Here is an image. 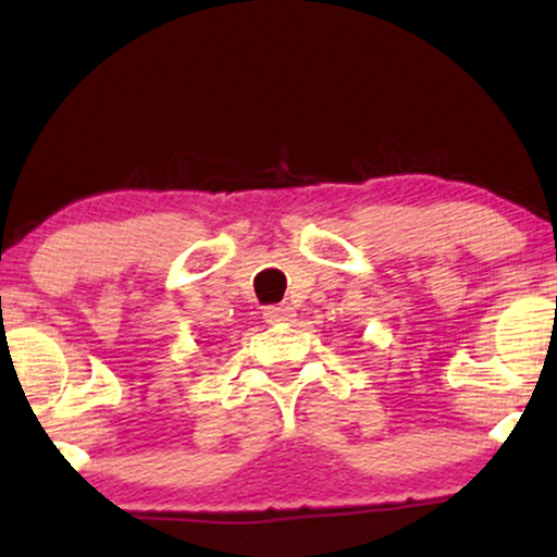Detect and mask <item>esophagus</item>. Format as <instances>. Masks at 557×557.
I'll return each instance as SVG.
<instances>
[{"mask_svg":"<svg viewBox=\"0 0 557 557\" xmlns=\"http://www.w3.org/2000/svg\"><path fill=\"white\" fill-rule=\"evenodd\" d=\"M263 319L269 324H288L296 319V311L292 307H269L263 311Z\"/></svg>","mask_w":557,"mask_h":557,"instance_id":"1","label":"esophagus"}]
</instances>
